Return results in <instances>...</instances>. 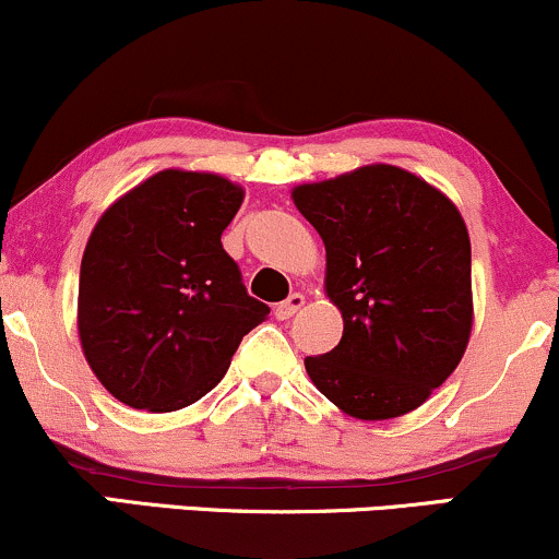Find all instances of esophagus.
I'll return each mask as SVG.
<instances>
[{
	"label": "esophagus",
	"mask_w": 559,
	"mask_h": 559,
	"mask_svg": "<svg viewBox=\"0 0 559 559\" xmlns=\"http://www.w3.org/2000/svg\"><path fill=\"white\" fill-rule=\"evenodd\" d=\"M301 305H305V297L301 294H292L286 301H281V305H275V318L278 320H288L292 316H297L301 310Z\"/></svg>",
	"instance_id": "esophagus-1"
}]
</instances>
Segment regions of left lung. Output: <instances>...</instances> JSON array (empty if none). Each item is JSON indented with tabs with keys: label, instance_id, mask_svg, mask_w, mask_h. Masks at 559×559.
I'll return each instance as SVG.
<instances>
[{
	"label": "left lung",
	"instance_id": "8db88e82",
	"mask_svg": "<svg viewBox=\"0 0 559 559\" xmlns=\"http://www.w3.org/2000/svg\"><path fill=\"white\" fill-rule=\"evenodd\" d=\"M325 243L342 342L305 357L323 396L360 420L400 418L452 376L471 338V239L457 207L394 165L294 189Z\"/></svg>",
	"mask_w": 559,
	"mask_h": 559
}]
</instances>
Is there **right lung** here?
<instances>
[{"label":"right lung","mask_w":559,"mask_h":559,"mask_svg":"<svg viewBox=\"0 0 559 559\" xmlns=\"http://www.w3.org/2000/svg\"><path fill=\"white\" fill-rule=\"evenodd\" d=\"M241 199L213 173L163 170L99 217L81 260L79 333L115 400L150 413L189 407L267 318L221 243Z\"/></svg>","instance_id":"obj_1"}]
</instances>
